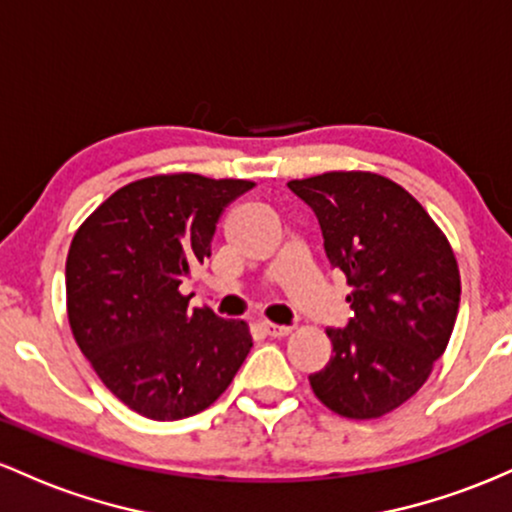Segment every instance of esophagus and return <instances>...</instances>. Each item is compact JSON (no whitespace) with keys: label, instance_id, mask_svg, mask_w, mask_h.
Masks as SVG:
<instances>
[{"label":"esophagus","instance_id":"obj_1","mask_svg":"<svg viewBox=\"0 0 512 512\" xmlns=\"http://www.w3.org/2000/svg\"><path fill=\"white\" fill-rule=\"evenodd\" d=\"M262 330L267 332L269 337H274V339L289 337V334H291V327H286V325H274V322H262Z\"/></svg>","mask_w":512,"mask_h":512}]
</instances>
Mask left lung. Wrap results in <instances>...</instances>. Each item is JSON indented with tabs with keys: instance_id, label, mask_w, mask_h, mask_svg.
<instances>
[{
	"instance_id": "1",
	"label": "left lung",
	"mask_w": 512,
	"mask_h": 512,
	"mask_svg": "<svg viewBox=\"0 0 512 512\" xmlns=\"http://www.w3.org/2000/svg\"><path fill=\"white\" fill-rule=\"evenodd\" d=\"M289 187L315 211L354 308L344 330H327L330 363L310 375V387L334 414L380 419L421 390L450 342L462 291L455 252L385 175L330 170Z\"/></svg>"
}]
</instances>
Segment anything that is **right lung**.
Listing matches in <instances>:
<instances>
[{
	"label": "right lung",
	"mask_w": 512,
	"mask_h": 512,
	"mask_svg": "<svg viewBox=\"0 0 512 512\" xmlns=\"http://www.w3.org/2000/svg\"><path fill=\"white\" fill-rule=\"evenodd\" d=\"M252 187L151 175L113 192L74 233L69 327L103 385L146 419L178 421L211 407L250 354L248 325L190 310L180 284L211 255L223 209Z\"/></svg>",
	"instance_id": "right-lung-1"
}]
</instances>
